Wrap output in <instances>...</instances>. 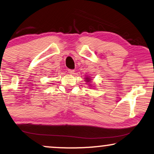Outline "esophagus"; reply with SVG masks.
Here are the masks:
<instances>
[{"instance_id": "obj_1", "label": "esophagus", "mask_w": 154, "mask_h": 154, "mask_svg": "<svg viewBox=\"0 0 154 154\" xmlns=\"http://www.w3.org/2000/svg\"><path fill=\"white\" fill-rule=\"evenodd\" d=\"M68 73H69V74H73V73H74V70H73V69H68Z\"/></svg>"}]
</instances>
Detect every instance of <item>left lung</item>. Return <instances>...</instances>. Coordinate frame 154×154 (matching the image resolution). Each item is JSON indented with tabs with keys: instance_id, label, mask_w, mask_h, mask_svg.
Segmentation results:
<instances>
[{
	"instance_id": "1",
	"label": "left lung",
	"mask_w": 154,
	"mask_h": 154,
	"mask_svg": "<svg viewBox=\"0 0 154 154\" xmlns=\"http://www.w3.org/2000/svg\"><path fill=\"white\" fill-rule=\"evenodd\" d=\"M85 79H86V81L87 82H90L91 81V79H89V77H86Z\"/></svg>"
}]
</instances>
